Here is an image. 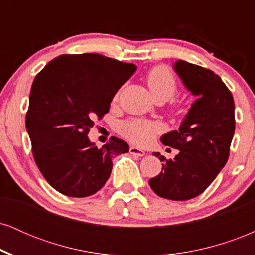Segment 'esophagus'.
I'll list each match as a JSON object with an SVG mask.
<instances>
[{
    "label": "esophagus",
    "instance_id": "34e87169",
    "mask_svg": "<svg viewBox=\"0 0 255 255\" xmlns=\"http://www.w3.org/2000/svg\"><path fill=\"white\" fill-rule=\"evenodd\" d=\"M129 153L133 154L135 157H144L145 156V151L141 150V148H137L135 146H131L129 148Z\"/></svg>",
    "mask_w": 255,
    "mask_h": 255
}]
</instances>
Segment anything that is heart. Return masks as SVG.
I'll use <instances>...</instances> for the list:
<instances>
[{"label":"heart","instance_id":"1","mask_svg":"<svg viewBox=\"0 0 255 255\" xmlns=\"http://www.w3.org/2000/svg\"><path fill=\"white\" fill-rule=\"evenodd\" d=\"M146 83L154 99L168 101L175 95L177 89L176 79L168 67L158 66L152 68L146 75ZM118 95L115 96V99ZM160 130L159 125L156 122L146 121L140 119H130L120 125V133L126 139L136 145L150 144L158 131Z\"/></svg>","mask_w":255,"mask_h":255}]
</instances>
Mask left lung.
<instances>
[{
	"label": "left lung",
	"mask_w": 255,
	"mask_h": 255,
	"mask_svg": "<svg viewBox=\"0 0 255 255\" xmlns=\"http://www.w3.org/2000/svg\"><path fill=\"white\" fill-rule=\"evenodd\" d=\"M174 69L198 98L178 130L160 137L165 146L180 152L170 160L160 156L165 160L162 171L148 183L159 197L181 201L201 194L227 163L235 131V105L229 89L210 69L182 60L175 62Z\"/></svg>",
	"instance_id": "1"
}]
</instances>
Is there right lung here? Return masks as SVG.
Here are the masks:
<instances>
[{
  "instance_id": "1",
  "label": "right lung",
  "mask_w": 255,
  "mask_h": 255,
  "mask_svg": "<svg viewBox=\"0 0 255 255\" xmlns=\"http://www.w3.org/2000/svg\"><path fill=\"white\" fill-rule=\"evenodd\" d=\"M135 71V64L78 54L54 58L36 75L26 129L37 166L57 192L74 198L95 194L110 176L111 158L129 151L116 136L98 148L87 134Z\"/></svg>"
}]
</instances>
